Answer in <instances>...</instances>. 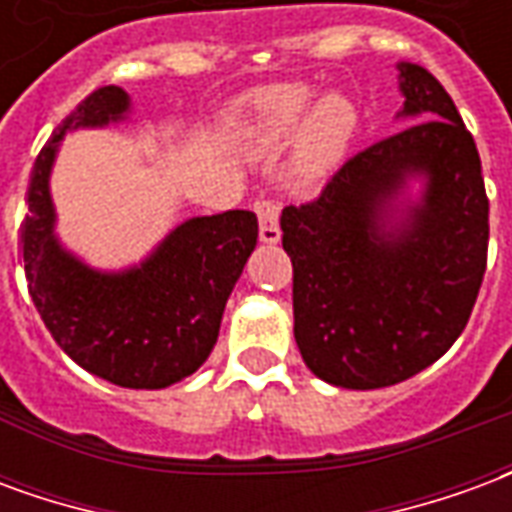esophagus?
Wrapping results in <instances>:
<instances>
[{
	"mask_svg": "<svg viewBox=\"0 0 512 512\" xmlns=\"http://www.w3.org/2000/svg\"><path fill=\"white\" fill-rule=\"evenodd\" d=\"M257 222H260V241L263 244H277L279 235V205L274 200H257L255 202Z\"/></svg>",
	"mask_w": 512,
	"mask_h": 512,
	"instance_id": "1",
	"label": "esophagus"
}]
</instances>
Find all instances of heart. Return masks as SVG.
I'll return each mask as SVG.
<instances>
[{"label":"heart","instance_id":"obj_1","mask_svg":"<svg viewBox=\"0 0 512 512\" xmlns=\"http://www.w3.org/2000/svg\"><path fill=\"white\" fill-rule=\"evenodd\" d=\"M310 84L268 87L246 104L238 134L252 150H279L299 132L293 172L301 183L326 178L348 153L359 131V106L345 93H326L315 104Z\"/></svg>","mask_w":512,"mask_h":512}]
</instances>
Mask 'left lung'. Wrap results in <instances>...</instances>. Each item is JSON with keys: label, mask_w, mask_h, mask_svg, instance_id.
I'll use <instances>...</instances> for the list:
<instances>
[{"label": "left lung", "mask_w": 512, "mask_h": 512, "mask_svg": "<svg viewBox=\"0 0 512 512\" xmlns=\"http://www.w3.org/2000/svg\"><path fill=\"white\" fill-rule=\"evenodd\" d=\"M419 120L348 158L312 202L282 211L293 334L326 384L381 389L417 376L461 337L488 260V197L472 134L439 79L400 62ZM426 183L419 203L402 194Z\"/></svg>", "instance_id": "1"}]
</instances>
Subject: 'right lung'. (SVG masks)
I'll return each instance as SVG.
<instances>
[{"instance_id": "right-lung-1", "label": "right lung", "mask_w": 512, "mask_h": 512, "mask_svg": "<svg viewBox=\"0 0 512 512\" xmlns=\"http://www.w3.org/2000/svg\"><path fill=\"white\" fill-rule=\"evenodd\" d=\"M131 109L115 84L84 98L35 158L24 219L29 296L51 337L87 373L126 389H164L208 359L224 304L257 244L252 211L194 216L178 224L139 266L98 271L54 235L49 178L60 139L104 128Z\"/></svg>"}]
</instances>
